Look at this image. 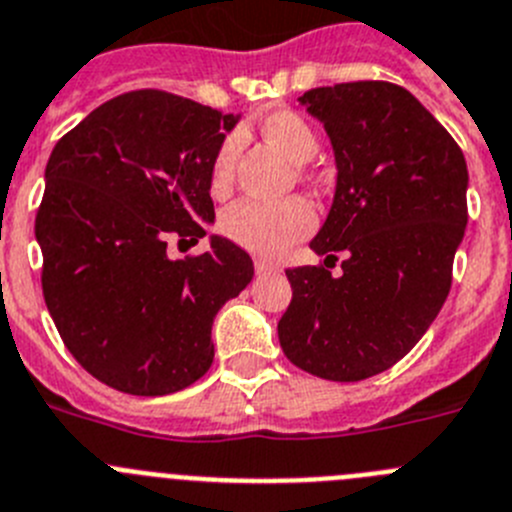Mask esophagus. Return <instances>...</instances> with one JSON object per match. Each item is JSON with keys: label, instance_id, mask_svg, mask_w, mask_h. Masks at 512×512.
I'll list each match as a JSON object with an SVG mask.
<instances>
[{"label": "esophagus", "instance_id": "34e87169", "mask_svg": "<svg viewBox=\"0 0 512 512\" xmlns=\"http://www.w3.org/2000/svg\"><path fill=\"white\" fill-rule=\"evenodd\" d=\"M255 270L257 273H278L280 270V265L278 262H273V260H265V257H255Z\"/></svg>", "mask_w": 512, "mask_h": 512}]
</instances>
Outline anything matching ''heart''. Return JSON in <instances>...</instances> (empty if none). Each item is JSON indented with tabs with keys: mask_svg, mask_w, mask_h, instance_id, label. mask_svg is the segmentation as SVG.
<instances>
[{
	"mask_svg": "<svg viewBox=\"0 0 512 512\" xmlns=\"http://www.w3.org/2000/svg\"><path fill=\"white\" fill-rule=\"evenodd\" d=\"M260 130L267 140L278 145L301 173L308 160L319 155L321 142L316 130L306 117L293 109H275L260 122ZM239 155V135L232 132L216 147L209 168V191L214 196H227L234 183V165ZM316 227L313 206L301 196H290L283 201L245 199L229 206L219 219V229L229 242L257 257H278L290 245L301 242Z\"/></svg>",
	"mask_w": 512,
	"mask_h": 512,
	"instance_id": "b5f03b06",
	"label": "heart"
}]
</instances>
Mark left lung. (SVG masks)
Here are the masks:
<instances>
[{
	"instance_id": "8db88e82",
	"label": "left lung",
	"mask_w": 512,
	"mask_h": 512,
	"mask_svg": "<svg viewBox=\"0 0 512 512\" xmlns=\"http://www.w3.org/2000/svg\"><path fill=\"white\" fill-rule=\"evenodd\" d=\"M334 145L336 193L311 250L324 265L285 270V357L334 382L380 375L416 347L451 288L467 227L462 147L390 81H349L301 96ZM345 252L343 275L325 267Z\"/></svg>"
}]
</instances>
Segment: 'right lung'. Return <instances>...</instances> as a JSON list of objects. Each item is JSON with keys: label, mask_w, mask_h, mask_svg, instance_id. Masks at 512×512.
I'll list each match as a JSON object with an SVG mask.
<instances>
[{"label": "right lung", "mask_w": 512, "mask_h": 512, "mask_svg": "<svg viewBox=\"0 0 512 512\" xmlns=\"http://www.w3.org/2000/svg\"><path fill=\"white\" fill-rule=\"evenodd\" d=\"M237 124L199 101L137 89L101 104L58 140L35 216L43 296L68 352L130 395L188 388L214 362L216 311L252 280L250 255L211 237L209 168Z\"/></svg>", "instance_id": "obj_1"}]
</instances>
